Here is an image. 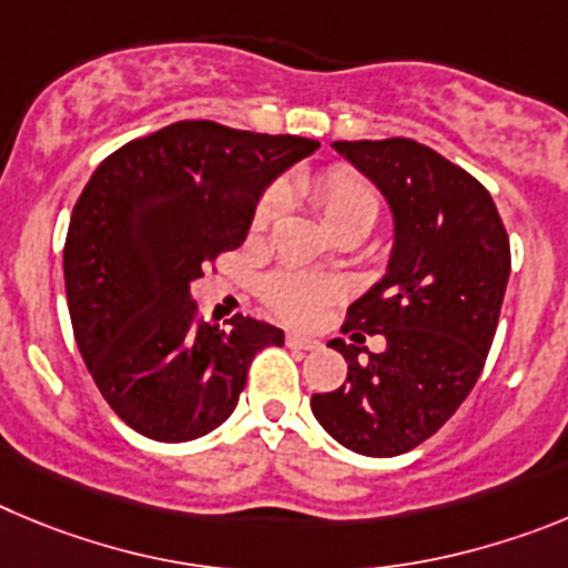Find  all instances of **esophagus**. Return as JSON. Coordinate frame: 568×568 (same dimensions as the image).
Wrapping results in <instances>:
<instances>
[{
	"label": "esophagus",
	"instance_id": "34e87169",
	"mask_svg": "<svg viewBox=\"0 0 568 568\" xmlns=\"http://www.w3.org/2000/svg\"><path fill=\"white\" fill-rule=\"evenodd\" d=\"M285 345H288L291 351H316V347H320V342L308 339V336L288 334V336H285Z\"/></svg>",
	"mask_w": 568,
	"mask_h": 568
}]
</instances>
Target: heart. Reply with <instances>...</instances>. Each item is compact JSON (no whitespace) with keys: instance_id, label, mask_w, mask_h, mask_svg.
Segmentation results:
<instances>
[{"instance_id":"b5f03b06","label":"heart","mask_w":568,"mask_h":568,"mask_svg":"<svg viewBox=\"0 0 568 568\" xmlns=\"http://www.w3.org/2000/svg\"><path fill=\"white\" fill-rule=\"evenodd\" d=\"M294 195L308 201L316 209L320 221L325 223L334 237L345 232L367 234L376 221H379V195L376 189L354 172L351 166H328V170L316 172V175L296 178ZM283 209V195L280 189H268L257 201V209L252 214V229L263 232ZM263 294L280 316L296 325H308L322 308L328 305L331 288L322 280L308 277V274L296 272H277L265 280Z\"/></svg>"}]
</instances>
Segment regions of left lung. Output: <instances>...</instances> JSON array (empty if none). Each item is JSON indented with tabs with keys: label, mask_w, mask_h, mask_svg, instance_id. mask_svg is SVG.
Instances as JSON below:
<instances>
[{
	"label": "left lung",
	"mask_w": 568,
	"mask_h": 568,
	"mask_svg": "<svg viewBox=\"0 0 568 568\" xmlns=\"http://www.w3.org/2000/svg\"><path fill=\"white\" fill-rule=\"evenodd\" d=\"M385 195L393 248L385 277L351 308L331 339L347 379L314 393L316 422L342 447L373 458L402 456L447 422L487 362L509 280V237L487 189L462 166L410 138L336 141ZM382 333L379 355L361 347ZM368 355L367 361L361 354Z\"/></svg>",
	"instance_id": "8db88e82"
}]
</instances>
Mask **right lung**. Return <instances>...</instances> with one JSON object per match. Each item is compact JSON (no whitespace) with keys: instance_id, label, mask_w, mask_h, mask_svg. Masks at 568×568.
<instances>
[{"instance_id":"add662e5","label":"right lung","mask_w":568,"mask_h":568,"mask_svg":"<svg viewBox=\"0 0 568 568\" xmlns=\"http://www.w3.org/2000/svg\"><path fill=\"white\" fill-rule=\"evenodd\" d=\"M214 121H178L101 161L73 209L64 288L81 359L106 405L155 442L221 427L254 356L283 331L197 316L189 285L246 240L263 192L316 150Z\"/></svg>"}]
</instances>
